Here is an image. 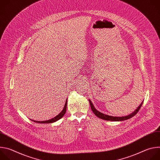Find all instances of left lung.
I'll return each instance as SVG.
<instances>
[{"label":"left lung","mask_w":160,"mask_h":160,"mask_svg":"<svg viewBox=\"0 0 160 160\" xmlns=\"http://www.w3.org/2000/svg\"><path fill=\"white\" fill-rule=\"evenodd\" d=\"M89 102H90V108L92 109L93 112L95 114V115L99 117V118H101L102 120H109V121H123V120H126L128 119H130V118L133 117V116H135L138 112L139 111V109H141V107L142 106V104H143V102L140 104V106L135 109V111L134 112H133L132 114L129 115L125 116V117H111V116H109V115H104V114H102V112H100L99 111H98L94 106L93 104L92 103L90 100Z\"/></svg>","instance_id":"8db88e82"}]
</instances>
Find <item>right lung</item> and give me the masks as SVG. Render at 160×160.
<instances>
[{
    "label": "right lung",
    "mask_w": 160,
    "mask_h": 160,
    "mask_svg": "<svg viewBox=\"0 0 160 160\" xmlns=\"http://www.w3.org/2000/svg\"><path fill=\"white\" fill-rule=\"evenodd\" d=\"M66 106H67V99H66V101L65 102L64 108L62 110V111L58 115H57L54 118H52L51 120H46V121H42V122H38V121H35V120H32V121H33L34 122H36V123H51L55 122L58 121V120L61 119L65 115L66 111Z\"/></svg>",
    "instance_id": "right-lung-1"
}]
</instances>
